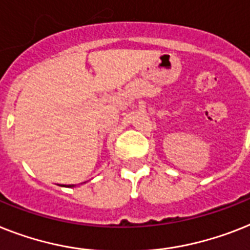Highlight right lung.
<instances>
[{"instance_id":"1","label":"right lung","mask_w":250,"mask_h":250,"mask_svg":"<svg viewBox=\"0 0 250 250\" xmlns=\"http://www.w3.org/2000/svg\"><path fill=\"white\" fill-rule=\"evenodd\" d=\"M73 186H74V185H69L68 188H73Z\"/></svg>"}]
</instances>
